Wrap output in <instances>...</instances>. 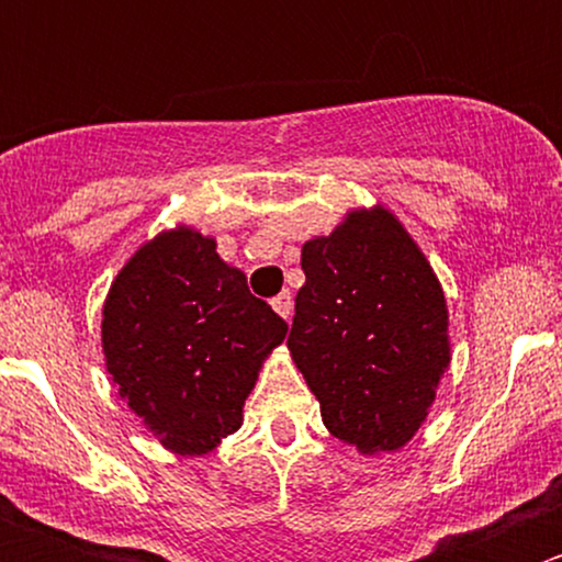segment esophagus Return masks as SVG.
<instances>
[{
  "instance_id": "obj_1",
  "label": "esophagus",
  "mask_w": 562,
  "mask_h": 562,
  "mask_svg": "<svg viewBox=\"0 0 562 562\" xmlns=\"http://www.w3.org/2000/svg\"><path fill=\"white\" fill-rule=\"evenodd\" d=\"M271 307H274L277 315L285 317V321H291V315H293V296L288 291H282L280 296L271 299Z\"/></svg>"
}]
</instances>
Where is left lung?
<instances>
[{
  "label": "left lung",
  "instance_id": "1",
  "mask_svg": "<svg viewBox=\"0 0 562 562\" xmlns=\"http://www.w3.org/2000/svg\"><path fill=\"white\" fill-rule=\"evenodd\" d=\"M304 285L288 350L328 432L361 454L400 451L451 364L438 274L383 203L345 212L302 247Z\"/></svg>",
  "mask_w": 562,
  "mask_h": 562
}]
</instances>
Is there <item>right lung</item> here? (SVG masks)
Listing matches in <instances>:
<instances>
[{
  "instance_id": "right-lung-1",
  "label": "right lung",
  "mask_w": 562,
  "mask_h": 562,
  "mask_svg": "<svg viewBox=\"0 0 562 562\" xmlns=\"http://www.w3.org/2000/svg\"><path fill=\"white\" fill-rule=\"evenodd\" d=\"M108 381L171 454L203 457L245 422V400L288 334L217 255L179 223L144 241L103 302Z\"/></svg>"
}]
</instances>
